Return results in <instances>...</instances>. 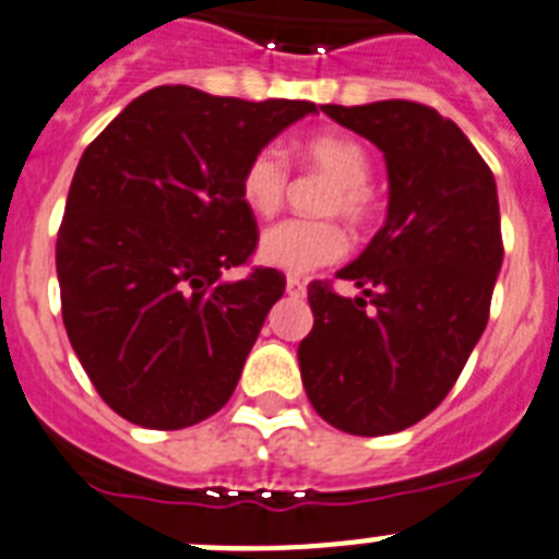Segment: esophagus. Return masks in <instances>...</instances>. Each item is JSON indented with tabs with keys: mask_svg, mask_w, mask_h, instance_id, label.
<instances>
[{
	"mask_svg": "<svg viewBox=\"0 0 559 559\" xmlns=\"http://www.w3.org/2000/svg\"><path fill=\"white\" fill-rule=\"evenodd\" d=\"M305 283L299 280V276H288V283H285V294L290 296V299H302L305 296Z\"/></svg>",
	"mask_w": 559,
	"mask_h": 559,
	"instance_id": "34e87169",
	"label": "esophagus"
}]
</instances>
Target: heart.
<instances>
[{"mask_svg": "<svg viewBox=\"0 0 559 559\" xmlns=\"http://www.w3.org/2000/svg\"><path fill=\"white\" fill-rule=\"evenodd\" d=\"M305 165L324 173L333 185L324 192L322 215H341L353 226H364L374 215V192L369 187L372 156L358 140L341 133H319L299 147ZM290 185V167L283 151L265 145L246 162L240 176V199L260 218H271ZM347 251V235L333 218L283 221L271 226L260 240V254L269 265L288 274H308L313 269L335 263Z\"/></svg>", "mask_w": 559, "mask_h": 559, "instance_id": "obj_1", "label": "heart"}]
</instances>
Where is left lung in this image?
Returning <instances> with one entry per match:
<instances>
[{"label": "left lung", "mask_w": 559, "mask_h": 559, "mask_svg": "<svg viewBox=\"0 0 559 559\" xmlns=\"http://www.w3.org/2000/svg\"><path fill=\"white\" fill-rule=\"evenodd\" d=\"M383 151L386 224L341 269L364 296L308 285L313 330L299 344L310 406L338 431H403L448 397L490 319L501 271L492 170L437 108L412 100L322 106Z\"/></svg>", "instance_id": "obj_1"}]
</instances>
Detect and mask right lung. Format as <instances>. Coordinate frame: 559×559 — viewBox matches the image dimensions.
<instances>
[{
  "mask_svg": "<svg viewBox=\"0 0 559 559\" xmlns=\"http://www.w3.org/2000/svg\"><path fill=\"white\" fill-rule=\"evenodd\" d=\"M308 100L249 103L156 86L83 151L56 243L69 344L128 423L179 431L235 392L285 276L257 265L246 162Z\"/></svg>",
  "mask_w": 559,
  "mask_h": 559,
  "instance_id": "add662e5",
  "label": "right lung"
}]
</instances>
